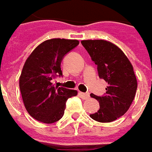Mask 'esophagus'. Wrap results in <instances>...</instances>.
<instances>
[{
  "mask_svg": "<svg viewBox=\"0 0 152 152\" xmlns=\"http://www.w3.org/2000/svg\"><path fill=\"white\" fill-rule=\"evenodd\" d=\"M80 94L83 96V99H88L89 98L88 93H80Z\"/></svg>",
  "mask_w": 152,
  "mask_h": 152,
  "instance_id": "obj_1",
  "label": "esophagus"
}]
</instances>
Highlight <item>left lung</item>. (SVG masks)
<instances>
[{
  "instance_id": "left-lung-1",
  "label": "left lung",
  "mask_w": 152,
  "mask_h": 152,
  "mask_svg": "<svg viewBox=\"0 0 152 152\" xmlns=\"http://www.w3.org/2000/svg\"><path fill=\"white\" fill-rule=\"evenodd\" d=\"M81 42L98 65L99 76L108 83L104 96L90 94L99 103V110L90 117L99 122H113L128 111L135 97L137 79L133 65L114 43L104 40Z\"/></svg>"
}]
</instances>
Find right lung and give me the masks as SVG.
<instances>
[{
    "instance_id": "1",
    "label": "right lung",
    "mask_w": 152,
    "mask_h": 152,
    "mask_svg": "<svg viewBox=\"0 0 152 152\" xmlns=\"http://www.w3.org/2000/svg\"><path fill=\"white\" fill-rule=\"evenodd\" d=\"M79 44L78 40L53 38L38 45L27 58L19 77V88L26 110L44 123L60 120L67 99L76 90L54 87L52 80L61 76L64 56Z\"/></svg>"
}]
</instances>
